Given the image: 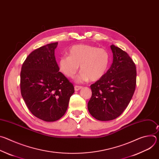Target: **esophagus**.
I'll return each instance as SVG.
<instances>
[{
    "label": "esophagus",
    "mask_w": 159,
    "mask_h": 159,
    "mask_svg": "<svg viewBox=\"0 0 159 159\" xmlns=\"http://www.w3.org/2000/svg\"><path fill=\"white\" fill-rule=\"evenodd\" d=\"M82 88V86H79V85H75V87H74V89L75 91H78V90H79Z\"/></svg>",
    "instance_id": "1"
}]
</instances>
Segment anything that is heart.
Returning <instances> with one entry per match:
<instances>
[{"mask_svg":"<svg viewBox=\"0 0 159 159\" xmlns=\"http://www.w3.org/2000/svg\"><path fill=\"white\" fill-rule=\"evenodd\" d=\"M69 56L61 57L58 61L60 70L69 78H74L79 67L80 74L77 77V82L89 80L97 81L107 72L111 61L109 52L104 48L88 44H77L69 51Z\"/></svg>","mask_w":159,"mask_h":159,"instance_id":"1","label":"heart"}]
</instances>
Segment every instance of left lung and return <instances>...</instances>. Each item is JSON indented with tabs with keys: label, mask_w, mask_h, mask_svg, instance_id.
<instances>
[{
	"label": "left lung",
	"mask_w": 159,
	"mask_h": 159,
	"mask_svg": "<svg viewBox=\"0 0 159 159\" xmlns=\"http://www.w3.org/2000/svg\"><path fill=\"white\" fill-rule=\"evenodd\" d=\"M113 61L106 74L90 85L92 96L87 107L94 118L110 121L120 116L129 104L135 90L137 70L133 60L112 44Z\"/></svg>",
	"instance_id": "obj_1"
}]
</instances>
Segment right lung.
<instances>
[{"instance_id":"1","label":"right lung","mask_w":159,"mask_h":159,"mask_svg":"<svg viewBox=\"0 0 159 159\" xmlns=\"http://www.w3.org/2000/svg\"><path fill=\"white\" fill-rule=\"evenodd\" d=\"M58 42L32 52L22 65L20 93L32 114L44 121L58 120L66 111L73 84L60 72L55 57Z\"/></svg>"}]
</instances>
